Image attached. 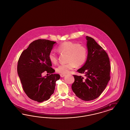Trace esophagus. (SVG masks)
I'll use <instances>...</instances> for the list:
<instances>
[{"label":"esophagus","mask_w":130,"mask_h":130,"mask_svg":"<svg viewBox=\"0 0 130 130\" xmlns=\"http://www.w3.org/2000/svg\"><path fill=\"white\" fill-rule=\"evenodd\" d=\"M60 77H64V76H65V74H61L60 75Z\"/></svg>","instance_id":"34e87169"}]
</instances>
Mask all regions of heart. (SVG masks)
Returning <instances> with one entry per match:
<instances>
[{
    "label": "heart",
    "instance_id": "1",
    "mask_svg": "<svg viewBox=\"0 0 130 130\" xmlns=\"http://www.w3.org/2000/svg\"><path fill=\"white\" fill-rule=\"evenodd\" d=\"M57 50L59 53L68 54L67 61L68 62L60 64L56 68V70L59 73H68L76 66H82L86 60V47L79 44L70 41L64 42L58 46ZM48 58L51 63L57 62L58 57L54 52L51 51L50 53Z\"/></svg>",
    "mask_w": 130,
    "mask_h": 130
}]
</instances>
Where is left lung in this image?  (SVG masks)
I'll return each instance as SVG.
<instances>
[{
	"label": "left lung",
	"mask_w": 130,
	"mask_h": 130,
	"mask_svg": "<svg viewBox=\"0 0 130 130\" xmlns=\"http://www.w3.org/2000/svg\"><path fill=\"white\" fill-rule=\"evenodd\" d=\"M88 55L86 62L77 71L84 74L73 75L71 88L76 95L85 101L97 98L110 79V66L108 54L93 38L86 36Z\"/></svg>",
	"instance_id": "8db88e82"
}]
</instances>
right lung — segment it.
<instances>
[{
  "label": "right lung",
  "instance_id": "right-lung-1",
  "mask_svg": "<svg viewBox=\"0 0 130 130\" xmlns=\"http://www.w3.org/2000/svg\"><path fill=\"white\" fill-rule=\"evenodd\" d=\"M56 42L47 39H37L21 53L17 71L23 89L30 99L39 102L50 98L55 90L56 82L60 75L53 74L48 55ZM46 71L51 74L42 76Z\"/></svg>",
  "mask_w": 130,
  "mask_h": 130
}]
</instances>
